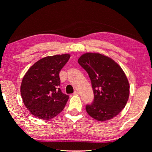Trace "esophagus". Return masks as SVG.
Masks as SVG:
<instances>
[{"label": "esophagus", "instance_id": "obj_1", "mask_svg": "<svg viewBox=\"0 0 152 152\" xmlns=\"http://www.w3.org/2000/svg\"><path fill=\"white\" fill-rule=\"evenodd\" d=\"M78 94V91H75L74 92V95H77Z\"/></svg>", "mask_w": 152, "mask_h": 152}]
</instances>
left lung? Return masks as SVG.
Returning <instances> with one entry per match:
<instances>
[{
	"label": "left lung",
	"mask_w": 152,
	"mask_h": 152,
	"mask_svg": "<svg viewBox=\"0 0 152 152\" xmlns=\"http://www.w3.org/2000/svg\"><path fill=\"white\" fill-rule=\"evenodd\" d=\"M78 61L88 72L94 93L93 102L86 106L88 114L101 121L114 118L125 108L129 96L124 70L111 58L100 53H85Z\"/></svg>",
	"instance_id": "8db88e82"
}]
</instances>
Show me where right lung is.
Listing matches in <instances>:
<instances>
[{"instance_id": "1", "label": "right lung", "mask_w": 152, "mask_h": 152, "mask_svg": "<svg viewBox=\"0 0 152 152\" xmlns=\"http://www.w3.org/2000/svg\"><path fill=\"white\" fill-rule=\"evenodd\" d=\"M70 57L63 54L44 57L25 74L21 85V97L35 117L50 119L64 109L69 96L59 88V72Z\"/></svg>"}]
</instances>
